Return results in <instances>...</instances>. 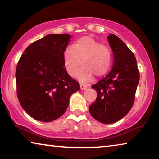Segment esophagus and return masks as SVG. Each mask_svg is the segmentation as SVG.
<instances>
[{
    "mask_svg": "<svg viewBox=\"0 0 159 159\" xmlns=\"http://www.w3.org/2000/svg\"><path fill=\"white\" fill-rule=\"evenodd\" d=\"M87 89H88V87L86 85H84V84H80V90H86Z\"/></svg>",
    "mask_w": 159,
    "mask_h": 159,
    "instance_id": "obj_1",
    "label": "esophagus"
}]
</instances>
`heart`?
<instances>
[{
  "label": "heart",
  "mask_w": 159,
  "mask_h": 159,
  "mask_svg": "<svg viewBox=\"0 0 159 159\" xmlns=\"http://www.w3.org/2000/svg\"><path fill=\"white\" fill-rule=\"evenodd\" d=\"M77 75L80 81L91 80L93 75L103 77L109 70L111 64V53L106 45L91 36H83L77 39L73 47H68L63 53V63L66 72L71 77Z\"/></svg>",
  "instance_id": "obj_1"
}]
</instances>
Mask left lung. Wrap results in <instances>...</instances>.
Instances as JSON below:
<instances>
[{
  "label": "left lung",
  "instance_id": "left-lung-1",
  "mask_svg": "<svg viewBox=\"0 0 159 159\" xmlns=\"http://www.w3.org/2000/svg\"><path fill=\"white\" fill-rule=\"evenodd\" d=\"M107 38L114 54V64L110 72L92 86L97 98L89 106L91 116L106 125L119 121L129 111L140 80L133 53L115 34H110Z\"/></svg>",
  "mask_w": 159,
  "mask_h": 159
}]
</instances>
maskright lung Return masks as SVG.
<instances>
[{
  "instance_id": "add662e5",
  "label": "right lung",
  "mask_w": 159,
  "mask_h": 159,
  "mask_svg": "<svg viewBox=\"0 0 159 159\" xmlns=\"http://www.w3.org/2000/svg\"><path fill=\"white\" fill-rule=\"evenodd\" d=\"M68 34H50L30 45L16 70L17 96L32 118L49 122L61 116L79 82L66 72L63 53L70 42Z\"/></svg>"
}]
</instances>
